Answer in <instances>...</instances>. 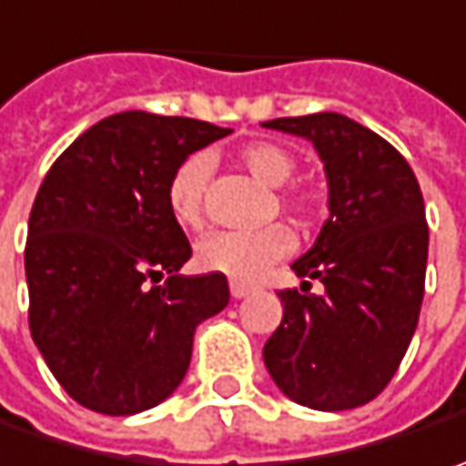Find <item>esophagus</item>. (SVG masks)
Wrapping results in <instances>:
<instances>
[{
	"instance_id": "obj_1",
	"label": "esophagus",
	"mask_w": 466,
	"mask_h": 466,
	"mask_svg": "<svg viewBox=\"0 0 466 466\" xmlns=\"http://www.w3.org/2000/svg\"><path fill=\"white\" fill-rule=\"evenodd\" d=\"M229 292H232L234 299H242V297H248V294L253 292V287L250 284H245V281H229Z\"/></svg>"
}]
</instances>
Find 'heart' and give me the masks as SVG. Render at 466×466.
Wrapping results in <instances>:
<instances>
[{
  "label": "heart",
  "instance_id": "obj_1",
  "mask_svg": "<svg viewBox=\"0 0 466 466\" xmlns=\"http://www.w3.org/2000/svg\"><path fill=\"white\" fill-rule=\"evenodd\" d=\"M237 164L258 182L279 187L297 169V158L271 140H253L237 151ZM211 174V161L203 153L187 156L167 182V206L172 218L185 229L203 224V198ZM279 200L294 218H308L315 208V195L308 187H281ZM292 250V234L284 224H266L248 232H211L195 245V263L203 271L224 273L237 281L258 279L271 263Z\"/></svg>",
  "mask_w": 466,
  "mask_h": 466
}]
</instances>
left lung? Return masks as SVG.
Wrapping results in <instances>:
<instances>
[{"instance_id": "obj_1", "label": "left lung", "mask_w": 466, "mask_h": 466, "mask_svg": "<svg viewBox=\"0 0 466 466\" xmlns=\"http://www.w3.org/2000/svg\"><path fill=\"white\" fill-rule=\"evenodd\" d=\"M310 140L329 179V221L292 263L305 279L279 292L281 326L263 347L273 383L292 401L339 412L380 394L420 318L428 221L415 172L389 140L336 112L263 122ZM310 278L324 292H309Z\"/></svg>"}]
</instances>
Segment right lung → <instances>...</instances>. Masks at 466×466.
<instances>
[{
  "label": "right lung",
  "mask_w": 466,
  "mask_h": 466,
  "mask_svg": "<svg viewBox=\"0 0 466 466\" xmlns=\"http://www.w3.org/2000/svg\"><path fill=\"white\" fill-rule=\"evenodd\" d=\"M229 132L190 116L112 114L38 187L25 242L31 336L59 386L93 412L161 404L190 368L198 323L229 305L224 273H179L193 248L167 206L174 169Z\"/></svg>",
  "instance_id": "1"
}]
</instances>
